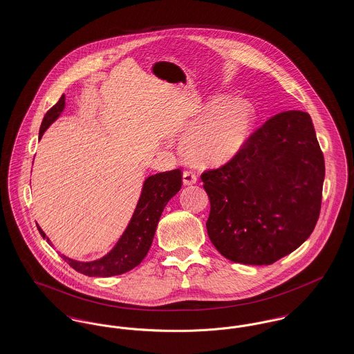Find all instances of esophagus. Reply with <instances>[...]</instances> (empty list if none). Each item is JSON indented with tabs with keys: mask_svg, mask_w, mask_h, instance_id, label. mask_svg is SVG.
Here are the masks:
<instances>
[{
	"mask_svg": "<svg viewBox=\"0 0 354 354\" xmlns=\"http://www.w3.org/2000/svg\"><path fill=\"white\" fill-rule=\"evenodd\" d=\"M198 182V176L192 171H185L183 172V185H192Z\"/></svg>",
	"mask_w": 354,
	"mask_h": 354,
	"instance_id": "obj_1",
	"label": "esophagus"
}]
</instances>
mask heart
Listing matches in <instances>:
<instances>
[{
  "label": "heart",
  "mask_w": 354,
  "mask_h": 354,
  "mask_svg": "<svg viewBox=\"0 0 354 354\" xmlns=\"http://www.w3.org/2000/svg\"><path fill=\"white\" fill-rule=\"evenodd\" d=\"M253 122L252 107L247 102L216 97L187 129L182 153L202 166L228 163L245 147Z\"/></svg>",
  "instance_id": "heart-1"
}]
</instances>
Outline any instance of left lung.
I'll list each match as a JSON object with an SVG mask.
<instances>
[{
	"label": "left lung",
	"instance_id": "1",
	"mask_svg": "<svg viewBox=\"0 0 354 354\" xmlns=\"http://www.w3.org/2000/svg\"><path fill=\"white\" fill-rule=\"evenodd\" d=\"M324 178V155L309 114H276L232 160L203 172L211 243L234 263L273 264L313 232Z\"/></svg>",
	"mask_w": 354,
	"mask_h": 354
}]
</instances>
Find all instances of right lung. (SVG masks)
I'll use <instances>...</instances> for the list:
<instances>
[{
	"label": "right lung",
	"mask_w": 354,
	"mask_h": 354,
	"mask_svg": "<svg viewBox=\"0 0 354 354\" xmlns=\"http://www.w3.org/2000/svg\"><path fill=\"white\" fill-rule=\"evenodd\" d=\"M65 109V95L59 98L46 113L39 129V139L51 123L61 115ZM182 188V171L179 169L159 172L149 176L142 188L140 198L136 204L133 218L130 220L123 235L120 236L115 247L94 261H77L65 254L61 257L71 268L90 277H110L126 273L142 263L152 244L160 215L172 196ZM44 239L50 240L37 225Z\"/></svg>",
	"instance_id": "1"
}]
</instances>
